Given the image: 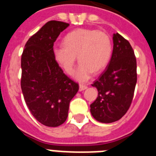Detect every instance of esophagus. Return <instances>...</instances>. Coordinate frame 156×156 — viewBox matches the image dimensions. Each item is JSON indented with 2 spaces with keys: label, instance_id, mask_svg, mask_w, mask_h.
Returning a JSON list of instances; mask_svg holds the SVG:
<instances>
[{
  "label": "esophagus",
  "instance_id": "obj_1",
  "mask_svg": "<svg viewBox=\"0 0 156 156\" xmlns=\"http://www.w3.org/2000/svg\"><path fill=\"white\" fill-rule=\"evenodd\" d=\"M87 88V86L86 85H83V84H80L79 85V91H82L86 90Z\"/></svg>",
  "mask_w": 156,
  "mask_h": 156
}]
</instances>
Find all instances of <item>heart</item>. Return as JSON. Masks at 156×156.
Segmentation results:
<instances>
[{"label":"heart","instance_id":"b5f03b06","mask_svg":"<svg viewBox=\"0 0 156 156\" xmlns=\"http://www.w3.org/2000/svg\"><path fill=\"white\" fill-rule=\"evenodd\" d=\"M63 44L54 47V58L63 70L70 74L78 57L80 63L74 77L80 82L88 80L94 72L102 70L112 56L113 48L110 37L95 30H73L66 35Z\"/></svg>","mask_w":156,"mask_h":156}]
</instances>
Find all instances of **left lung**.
<instances>
[{"mask_svg":"<svg viewBox=\"0 0 156 156\" xmlns=\"http://www.w3.org/2000/svg\"><path fill=\"white\" fill-rule=\"evenodd\" d=\"M113 43L108 66L92 84L98 94L90 104L91 115L103 123L118 121L126 113L137 82L136 58L131 44L118 33L113 35Z\"/></svg>","mask_w":156,"mask_h":156,"instance_id":"8db88e82","label":"left lung"}]
</instances>
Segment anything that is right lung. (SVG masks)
<instances>
[{
  "label": "right lung",
  "mask_w": 156,
  "mask_h": 156,
  "mask_svg": "<svg viewBox=\"0 0 156 156\" xmlns=\"http://www.w3.org/2000/svg\"><path fill=\"white\" fill-rule=\"evenodd\" d=\"M69 24L50 21L27 41L21 55V87L28 108L39 122L55 127L65 122L78 84L55 60L54 43Z\"/></svg>",
  "instance_id": "1"
}]
</instances>
